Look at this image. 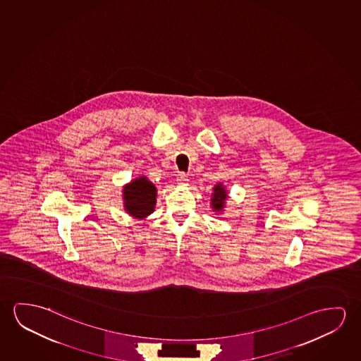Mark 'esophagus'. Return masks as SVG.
Instances as JSON below:
<instances>
[{"mask_svg":"<svg viewBox=\"0 0 361 361\" xmlns=\"http://www.w3.org/2000/svg\"><path fill=\"white\" fill-rule=\"evenodd\" d=\"M178 183H181V185L188 183V175L185 172H178Z\"/></svg>","mask_w":361,"mask_h":361,"instance_id":"1","label":"esophagus"}]
</instances>
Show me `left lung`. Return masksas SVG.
Segmentation results:
<instances>
[{
    "label": "left lung",
    "instance_id": "8db88e82",
    "mask_svg": "<svg viewBox=\"0 0 361 361\" xmlns=\"http://www.w3.org/2000/svg\"><path fill=\"white\" fill-rule=\"evenodd\" d=\"M226 199H228L226 190L222 186V183H217L216 186L214 188V192H212L211 207L216 211V212H221L224 206H225Z\"/></svg>",
    "mask_w": 361,
    "mask_h": 361
}]
</instances>
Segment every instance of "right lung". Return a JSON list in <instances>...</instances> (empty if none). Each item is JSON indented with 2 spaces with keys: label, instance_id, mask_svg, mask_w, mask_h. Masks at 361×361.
<instances>
[{
  "label": "right lung",
  "instance_id": "right-lung-1",
  "mask_svg": "<svg viewBox=\"0 0 361 361\" xmlns=\"http://www.w3.org/2000/svg\"><path fill=\"white\" fill-rule=\"evenodd\" d=\"M155 185L147 178H135L123 188V205L128 215L136 219H145L155 210Z\"/></svg>",
  "mask_w": 361,
  "mask_h": 361
}]
</instances>
